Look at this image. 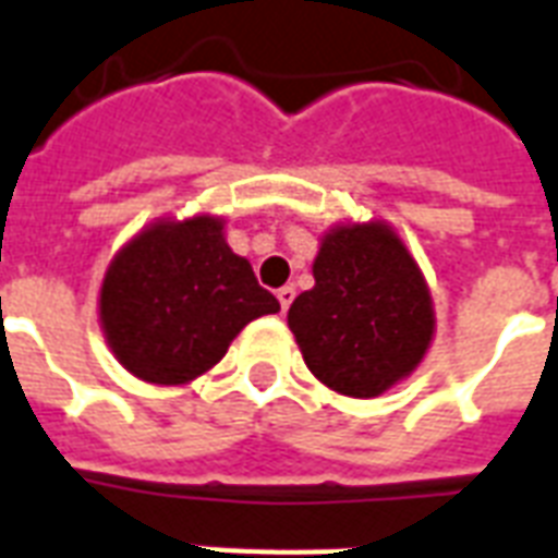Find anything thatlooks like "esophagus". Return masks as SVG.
<instances>
[{
    "mask_svg": "<svg viewBox=\"0 0 558 558\" xmlns=\"http://www.w3.org/2000/svg\"><path fill=\"white\" fill-rule=\"evenodd\" d=\"M292 299H295V287H280V290H278L280 311H290Z\"/></svg>",
    "mask_w": 558,
    "mask_h": 558,
    "instance_id": "obj_1",
    "label": "esophagus"
}]
</instances>
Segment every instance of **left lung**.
<instances>
[{
  "instance_id": "8db88e82",
  "label": "left lung",
  "mask_w": 558,
  "mask_h": 558,
  "mask_svg": "<svg viewBox=\"0 0 558 558\" xmlns=\"http://www.w3.org/2000/svg\"><path fill=\"white\" fill-rule=\"evenodd\" d=\"M313 278L316 287L292 301L287 322L322 384L373 399L414 373L435 333V311L423 271L390 227H333Z\"/></svg>"
}]
</instances>
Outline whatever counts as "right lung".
<instances>
[{
    "label": "right lung",
    "instance_id": "1",
    "mask_svg": "<svg viewBox=\"0 0 558 558\" xmlns=\"http://www.w3.org/2000/svg\"><path fill=\"white\" fill-rule=\"evenodd\" d=\"M221 230L213 216L156 221L111 259L100 290L102 333L135 378L192 381L225 357L247 322L280 311Z\"/></svg>",
    "mask_w": 558,
    "mask_h": 558
}]
</instances>
